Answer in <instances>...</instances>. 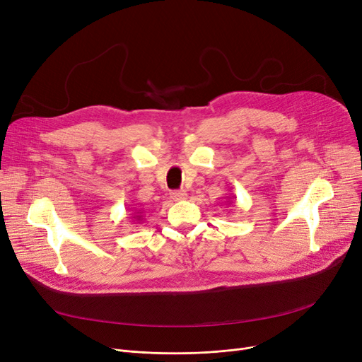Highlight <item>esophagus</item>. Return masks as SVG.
<instances>
[{"label": "esophagus", "mask_w": 362, "mask_h": 362, "mask_svg": "<svg viewBox=\"0 0 362 362\" xmlns=\"http://www.w3.org/2000/svg\"><path fill=\"white\" fill-rule=\"evenodd\" d=\"M170 195H171V199H175V201H182L187 197L186 191H173Z\"/></svg>", "instance_id": "esophagus-1"}]
</instances>
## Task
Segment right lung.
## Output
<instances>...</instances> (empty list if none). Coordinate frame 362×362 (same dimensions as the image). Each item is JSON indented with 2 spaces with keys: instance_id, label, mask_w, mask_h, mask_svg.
<instances>
[{
  "instance_id": "obj_1",
  "label": "right lung",
  "mask_w": 362,
  "mask_h": 362,
  "mask_svg": "<svg viewBox=\"0 0 362 362\" xmlns=\"http://www.w3.org/2000/svg\"><path fill=\"white\" fill-rule=\"evenodd\" d=\"M133 218H135V221H142L144 218H142V213L141 211H138V213H133Z\"/></svg>"
}]
</instances>
